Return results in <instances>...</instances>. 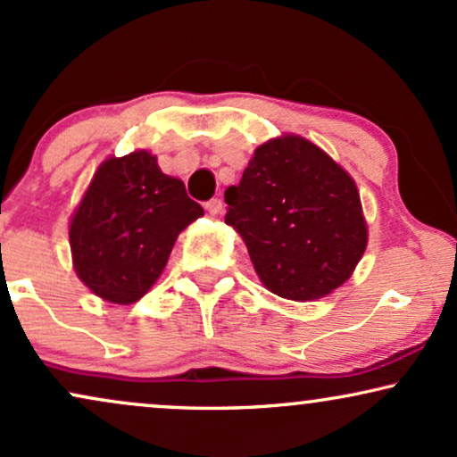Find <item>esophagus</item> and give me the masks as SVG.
<instances>
[{
	"label": "esophagus",
	"mask_w": 457,
	"mask_h": 457,
	"mask_svg": "<svg viewBox=\"0 0 457 457\" xmlns=\"http://www.w3.org/2000/svg\"><path fill=\"white\" fill-rule=\"evenodd\" d=\"M205 210H207V213H210V216H218L220 212H222V201L220 199H210L205 203Z\"/></svg>",
	"instance_id": "esophagus-1"
}]
</instances>
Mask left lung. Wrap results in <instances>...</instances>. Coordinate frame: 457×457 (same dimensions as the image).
Here are the masks:
<instances>
[{"label":"left lung","instance_id":"8db88e82","mask_svg":"<svg viewBox=\"0 0 457 457\" xmlns=\"http://www.w3.org/2000/svg\"><path fill=\"white\" fill-rule=\"evenodd\" d=\"M227 218L273 295L313 301L345 284L366 250L360 195L318 145L284 135L258 145L224 193Z\"/></svg>","mask_w":457,"mask_h":457}]
</instances>
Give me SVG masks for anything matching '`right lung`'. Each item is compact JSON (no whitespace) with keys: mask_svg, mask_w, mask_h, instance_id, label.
I'll return each instance as SVG.
<instances>
[{"mask_svg":"<svg viewBox=\"0 0 457 457\" xmlns=\"http://www.w3.org/2000/svg\"><path fill=\"white\" fill-rule=\"evenodd\" d=\"M203 216L182 179L139 150L104 161L70 224L78 278L104 301L129 305L161 278L178 235Z\"/></svg>","mask_w":457,"mask_h":457,"instance_id":"1","label":"right lung"}]
</instances>
